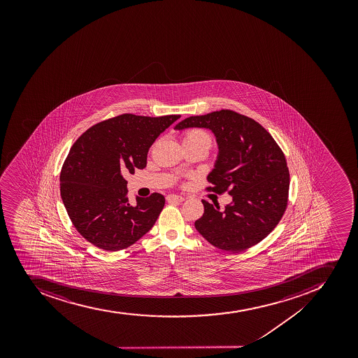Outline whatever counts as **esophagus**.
Masks as SVG:
<instances>
[{"mask_svg": "<svg viewBox=\"0 0 358 358\" xmlns=\"http://www.w3.org/2000/svg\"><path fill=\"white\" fill-rule=\"evenodd\" d=\"M166 199L169 203H173V201H175V203H182V201L185 200V198L183 196H178V194H169Z\"/></svg>", "mask_w": 358, "mask_h": 358, "instance_id": "1", "label": "esophagus"}]
</instances>
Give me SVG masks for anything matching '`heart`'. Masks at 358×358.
<instances>
[{
  "instance_id": "b5f03b06",
  "label": "heart",
  "mask_w": 358,
  "mask_h": 358,
  "mask_svg": "<svg viewBox=\"0 0 358 358\" xmlns=\"http://www.w3.org/2000/svg\"><path fill=\"white\" fill-rule=\"evenodd\" d=\"M184 141H200V142L205 143L208 148L212 144V138H210L208 134L199 129H192L187 131L185 136H184Z\"/></svg>"
}]
</instances>
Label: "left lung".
<instances>
[{
    "label": "left lung",
    "instance_id": "left-lung-1",
    "mask_svg": "<svg viewBox=\"0 0 358 358\" xmlns=\"http://www.w3.org/2000/svg\"><path fill=\"white\" fill-rule=\"evenodd\" d=\"M187 128L214 134L219 153L207 189L232 196L223 210L201 200L205 212L194 227L220 250L236 253L257 245L286 210L289 171L284 153L259 122L230 110L187 117L174 129Z\"/></svg>",
    "mask_w": 358,
    "mask_h": 358
}]
</instances>
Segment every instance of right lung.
Here are the masks:
<instances>
[{"label":"right lung","instance_id":"add662e5","mask_svg":"<svg viewBox=\"0 0 358 358\" xmlns=\"http://www.w3.org/2000/svg\"><path fill=\"white\" fill-rule=\"evenodd\" d=\"M180 117L121 114L76 139L60 171V196L71 221L89 243L117 252L151 230L165 198L152 193L136 196V205H130L122 173L145 168L155 139Z\"/></svg>","mask_w":358,"mask_h":358}]
</instances>
